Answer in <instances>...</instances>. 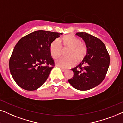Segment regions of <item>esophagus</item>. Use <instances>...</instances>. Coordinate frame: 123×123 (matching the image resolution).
Segmentation results:
<instances>
[{
	"label": "esophagus",
	"mask_w": 123,
	"mask_h": 123,
	"mask_svg": "<svg viewBox=\"0 0 123 123\" xmlns=\"http://www.w3.org/2000/svg\"><path fill=\"white\" fill-rule=\"evenodd\" d=\"M61 70H62V71L63 72H65V71H66V69H65V68H61Z\"/></svg>",
	"instance_id": "1"
}]
</instances>
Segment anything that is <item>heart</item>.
Wrapping results in <instances>:
<instances>
[{
  "label": "heart",
  "instance_id": "1",
  "mask_svg": "<svg viewBox=\"0 0 123 123\" xmlns=\"http://www.w3.org/2000/svg\"><path fill=\"white\" fill-rule=\"evenodd\" d=\"M63 45L65 48H68L66 57H60L57 59L55 63L62 68H68L75 66L77 62L84 60L87 54V47L80 39L73 35H68L62 38ZM62 45L58 39H55L50 46V53L53 58L60 57L62 52Z\"/></svg>",
  "mask_w": 123,
  "mask_h": 123
}]
</instances>
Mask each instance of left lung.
Segmentation results:
<instances>
[{
	"instance_id": "obj_1",
	"label": "left lung",
	"mask_w": 123,
	"mask_h": 123,
	"mask_svg": "<svg viewBox=\"0 0 123 123\" xmlns=\"http://www.w3.org/2000/svg\"><path fill=\"white\" fill-rule=\"evenodd\" d=\"M84 40L87 54L81 63L72 68L74 76L68 81L75 89L86 91L97 86L104 80L110 58L105 45L100 39L86 32H77Z\"/></svg>"
}]
</instances>
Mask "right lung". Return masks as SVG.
<instances>
[{"label":"right lung","instance_id":"obj_1","mask_svg":"<svg viewBox=\"0 0 123 123\" xmlns=\"http://www.w3.org/2000/svg\"><path fill=\"white\" fill-rule=\"evenodd\" d=\"M62 33L37 30L22 37L14 47L9 66L14 80L27 91L40 87L55 66L50 44Z\"/></svg>","mask_w":123,"mask_h":123}]
</instances>
